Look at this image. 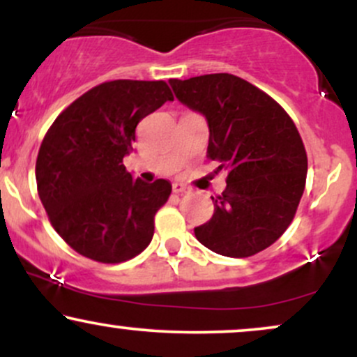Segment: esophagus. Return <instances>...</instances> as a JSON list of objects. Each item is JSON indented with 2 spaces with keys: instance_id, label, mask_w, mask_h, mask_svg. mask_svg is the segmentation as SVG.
<instances>
[{
  "instance_id": "34e87169",
  "label": "esophagus",
  "mask_w": 357,
  "mask_h": 357,
  "mask_svg": "<svg viewBox=\"0 0 357 357\" xmlns=\"http://www.w3.org/2000/svg\"><path fill=\"white\" fill-rule=\"evenodd\" d=\"M188 190H190V188H188L186 184H183L179 181L173 183V192H176V195H181V192H186Z\"/></svg>"
}]
</instances>
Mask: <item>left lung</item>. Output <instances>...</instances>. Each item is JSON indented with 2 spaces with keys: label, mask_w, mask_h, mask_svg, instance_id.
<instances>
[{
  "label": "left lung",
  "mask_w": 357,
  "mask_h": 357,
  "mask_svg": "<svg viewBox=\"0 0 357 357\" xmlns=\"http://www.w3.org/2000/svg\"><path fill=\"white\" fill-rule=\"evenodd\" d=\"M184 105L202 112L210 127L208 158L227 171L211 220L195 228L211 252L245 258L284 235L301 203L307 153L289 114L250 82L231 73L169 80Z\"/></svg>",
  "instance_id": "left-lung-1"
}]
</instances>
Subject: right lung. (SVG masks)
<instances>
[{
  "label": "right lung",
  "instance_id": "1",
  "mask_svg": "<svg viewBox=\"0 0 357 357\" xmlns=\"http://www.w3.org/2000/svg\"><path fill=\"white\" fill-rule=\"evenodd\" d=\"M173 99L165 80L104 82L73 100L47 130L36 188L52 227L77 253L121 264L151 243L171 184L134 179L122 159L132 151L139 122Z\"/></svg>",
  "mask_w": 357,
  "mask_h": 357
}]
</instances>
